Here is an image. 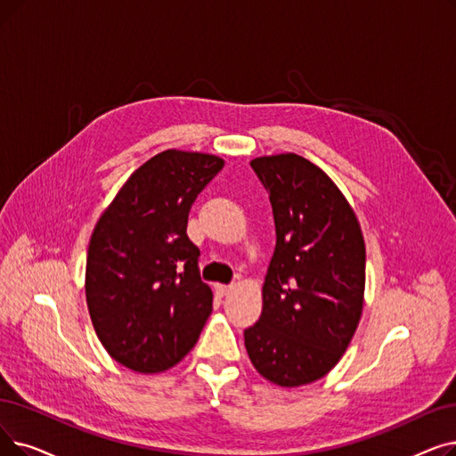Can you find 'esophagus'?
<instances>
[{
    "mask_svg": "<svg viewBox=\"0 0 456 456\" xmlns=\"http://www.w3.org/2000/svg\"><path fill=\"white\" fill-rule=\"evenodd\" d=\"M232 290H234L232 285H217V287H216V292L220 294V296H229Z\"/></svg>",
    "mask_w": 456,
    "mask_h": 456,
    "instance_id": "1",
    "label": "esophagus"
}]
</instances>
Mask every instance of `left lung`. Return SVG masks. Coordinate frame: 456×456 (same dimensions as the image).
Returning a JSON list of instances; mask_svg holds the SVG:
<instances>
[{"label": "left lung", "mask_w": 456, "mask_h": 456, "mask_svg": "<svg viewBox=\"0 0 456 456\" xmlns=\"http://www.w3.org/2000/svg\"><path fill=\"white\" fill-rule=\"evenodd\" d=\"M251 169L270 197L275 249L261 319L244 331L246 350L266 380L311 384L338 365L360 322L362 229L339 188L305 158L263 156Z\"/></svg>", "instance_id": "1"}]
</instances>
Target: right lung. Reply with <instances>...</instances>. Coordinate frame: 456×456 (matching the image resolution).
I'll use <instances>...</instances> for the list:
<instances>
[{"mask_svg":"<svg viewBox=\"0 0 456 456\" xmlns=\"http://www.w3.org/2000/svg\"><path fill=\"white\" fill-rule=\"evenodd\" d=\"M224 169L212 154L164 151L134 171L98 220L86 266L98 339L118 363L162 372L200 339L212 313L188 214Z\"/></svg>","mask_w":456,"mask_h":456,"instance_id":"obj_1","label":"right lung"}]
</instances>
